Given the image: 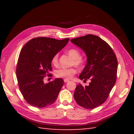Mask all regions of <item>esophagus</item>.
I'll return each instance as SVG.
<instances>
[{"instance_id": "obj_1", "label": "esophagus", "mask_w": 134, "mask_h": 134, "mask_svg": "<svg viewBox=\"0 0 134 134\" xmlns=\"http://www.w3.org/2000/svg\"><path fill=\"white\" fill-rule=\"evenodd\" d=\"M69 79H64V82H69Z\"/></svg>"}]
</instances>
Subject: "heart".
I'll list each match as a JSON object with an SVG mask.
<instances>
[{
    "mask_svg": "<svg viewBox=\"0 0 134 134\" xmlns=\"http://www.w3.org/2000/svg\"><path fill=\"white\" fill-rule=\"evenodd\" d=\"M69 55L73 59L72 63V65H75L77 67H82L84 65L85 60L81 57V52L78 49L76 48H72L67 52ZM58 54H55L52 58L51 62L54 65H57L58 64ZM76 72L74 68H70V69H60L55 71V74L58 78L69 79L71 78Z\"/></svg>",
    "mask_w": 134,
    "mask_h": 134,
    "instance_id": "heart-1",
    "label": "heart"
}]
</instances>
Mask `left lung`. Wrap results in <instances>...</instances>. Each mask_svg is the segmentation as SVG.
Instances as JSON below:
<instances>
[{"mask_svg": "<svg viewBox=\"0 0 134 134\" xmlns=\"http://www.w3.org/2000/svg\"><path fill=\"white\" fill-rule=\"evenodd\" d=\"M84 51L87 57L86 66L79 78L91 82L89 86H76L74 97L81 107L87 109L98 107L107 100L114 86L118 71L115 54L107 42L93 35L71 40Z\"/></svg>", "mask_w": 134, "mask_h": 134, "instance_id": "8db88e82", "label": "left lung"}]
</instances>
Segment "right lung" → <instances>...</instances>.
Returning a JSON list of instances; mask_svg holds the SVG:
<instances>
[{"instance_id": "1", "label": "right lung", "mask_w": 134, "mask_h": 134, "mask_svg": "<svg viewBox=\"0 0 134 134\" xmlns=\"http://www.w3.org/2000/svg\"><path fill=\"white\" fill-rule=\"evenodd\" d=\"M70 40L49 37H37L24 45L19 53L16 69L19 89L27 103L43 108L56 101L63 79L56 78L45 83L44 79L52 70V57L62 50Z\"/></svg>"}]
</instances>
